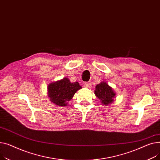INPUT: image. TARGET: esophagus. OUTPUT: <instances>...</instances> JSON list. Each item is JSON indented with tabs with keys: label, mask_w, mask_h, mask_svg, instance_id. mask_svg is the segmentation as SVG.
Here are the masks:
<instances>
[{
	"label": "esophagus",
	"mask_w": 160,
	"mask_h": 160,
	"mask_svg": "<svg viewBox=\"0 0 160 160\" xmlns=\"http://www.w3.org/2000/svg\"><path fill=\"white\" fill-rule=\"evenodd\" d=\"M91 83L89 82H87L84 84V87L85 88H91Z\"/></svg>",
	"instance_id": "1"
}]
</instances>
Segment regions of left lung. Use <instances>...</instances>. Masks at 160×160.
Wrapping results in <instances>:
<instances>
[{"instance_id": "left-lung-1", "label": "left lung", "mask_w": 160, "mask_h": 160, "mask_svg": "<svg viewBox=\"0 0 160 160\" xmlns=\"http://www.w3.org/2000/svg\"><path fill=\"white\" fill-rule=\"evenodd\" d=\"M95 94L103 105H108L114 101L116 93L105 82H102L96 87Z\"/></svg>"}]
</instances>
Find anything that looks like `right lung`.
<instances>
[{
  "instance_id": "1",
  "label": "right lung",
  "mask_w": 160,
  "mask_h": 160,
  "mask_svg": "<svg viewBox=\"0 0 160 160\" xmlns=\"http://www.w3.org/2000/svg\"><path fill=\"white\" fill-rule=\"evenodd\" d=\"M81 88L78 82H71L68 78H65L49 84L48 97L55 105L64 107L72 99L75 93Z\"/></svg>"
}]
</instances>
